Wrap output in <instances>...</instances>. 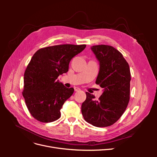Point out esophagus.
<instances>
[{
	"label": "esophagus",
	"instance_id": "34e87169",
	"mask_svg": "<svg viewBox=\"0 0 157 157\" xmlns=\"http://www.w3.org/2000/svg\"><path fill=\"white\" fill-rule=\"evenodd\" d=\"M75 92H79V91H80V89L78 87H75Z\"/></svg>",
	"mask_w": 157,
	"mask_h": 157
}]
</instances>
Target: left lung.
I'll list each match as a JSON object with an SVG mask.
<instances>
[{"mask_svg": "<svg viewBox=\"0 0 157 157\" xmlns=\"http://www.w3.org/2000/svg\"><path fill=\"white\" fill-rule=\"evenodd\" d=\"M91 50L99 63L96 83L103 88L99 100L86 92L81 107L84 120L96 127H107L116 122L125 111L130 99V71L122 54L113 46H92Z\"/></svg>", "mask_w": 157, "mask_h": 157, "instance_id": "obj_1", "label": "left lung"}]
</instances>
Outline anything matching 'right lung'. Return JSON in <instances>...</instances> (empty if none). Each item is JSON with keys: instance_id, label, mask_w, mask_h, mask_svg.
<instances>
[{"instance_id": "add662e5", "label": "right lung", "mask_w": 157, "mask_h": 157, "mask_svg": "<svg viewBox=\"0 0 157 157\" xmlns=\"http://www.w3.org/2000/svg\"><path fill=\"white\" fill-rule=\"evenodd\" d=\"M86 45L61 44L46 47L33 56L24 73L23 96L31 115L42 122L58 120L65 101L74 92L57 80L67 73L74 56Z\"/></svg>"}]
</instances>
